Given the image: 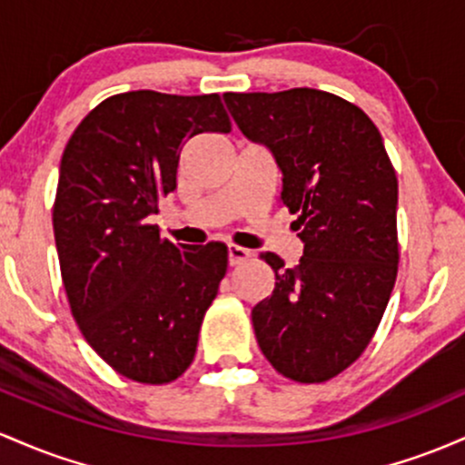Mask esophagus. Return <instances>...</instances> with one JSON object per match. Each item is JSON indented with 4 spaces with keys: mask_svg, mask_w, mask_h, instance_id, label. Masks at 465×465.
<instances>
[{
    "mask_svg": "<svg viewBox=\"0 0 465 465\" xmlns=\"http://www.w3.org/2000/svg\"><path fill=\"white\" fill-rule=\"evenodd\" d=\"M250 250H246V248H242V246H228V263L231 265H239V263H243V261H248L250 259Z\"/></svg>",
    "mask_w": 465,
    "mask_h": 465,
    "instance_id": "esophagus-1",
    "label": "esophagus"
}]
</instances>
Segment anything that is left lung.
I'll return each instance as SVG.
<instances>
[{
    "mask_svg": "<svg viewBox=\"0 0 465 465\" xmlns=\"http://www.w3.org/2000/svg\"><path fill=\"white\" fill-rule=\"evenodd\" d=\"M234 123L272 151L283 173L302 257L285 268L274 252V290L252 310L268 362L302 384L327 382L371 342L398 276V177L382 135L362 109L336 94H223Z\"/></svg>",
    "mask_w": 465,
    "mask_h": 465,
    "instance_id": "obj_1",
    "label": "left lung"
}]
</instances>
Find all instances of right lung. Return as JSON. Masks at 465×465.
<instances>
[{
    "label": "right lung",
    "instance_id": "1",
    "mask_svg": "<svg viewBox=\"0 0 465 465\" xmlns=\"http://www.w3.org/2000/svg\"><path fill=\"white\" fill-rule=\"evenodd\" d=\"M219 94L109 96L81 120L61 158L52 208L72 316L114 371L169 384L191 367L228 248L175 246L149 217L177 186L186 140L231 132Z\"/></svg>",
    "mask_w": 465,
    "mask_h": 465
}]
</instances>
